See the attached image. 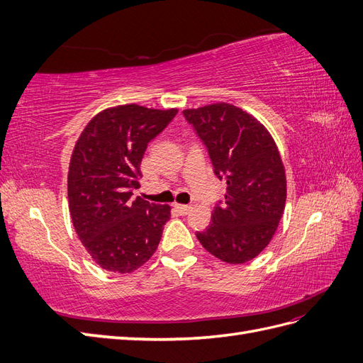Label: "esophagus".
I'll return each instance as SVG.
<instances>
[{"label":"esophagus","mask_w":363,"mask_h":363,"mask_svg":"<svg viewBox=\"0 0 363 363\" xmlns=\"http://www.w3.org/2000/svg\"><path fill=\"white\" fill-rule=\"evenodd\" d=\"M175 208H177V211L180 212V215H188L192 207L188 206V204H175Z\"/></svg>","instance_id":"1"}]
</instances>
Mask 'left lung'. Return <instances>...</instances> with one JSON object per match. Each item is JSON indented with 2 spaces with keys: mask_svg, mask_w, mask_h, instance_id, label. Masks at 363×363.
Segmentation results:
<instances>
[{
  "mask_svg": "<svg viewBox=\"0 0 363 363\" xmlns=\"http://www.w3.org/2000/svg\"><path fill=\"white\" fill-rule=\"evenodd\" d=\"M207 150L213 174L227 183L212 224L196 233L201 245L227 263L260 255L276 233L286 203V177L271 135L240 108L218 103L183 112Z\"/></svg>",
  "mask_w": 363,
  "mask_h": 363,
  "instance_id": "obj_1",
  "label": "left lung"
}]
</instances>
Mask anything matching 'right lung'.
I'll list each match as a JSON object with an SVG mask.
<instances>
[{
  "label": "right lung",
  "instance_id": "right-lung-1",
  "mask_svg": "<svg viewBox=\"0 0 363 363\" xmlns=\"http://www.w3.org/2000/svg\"><path fill=\"white\" fill-rule=\"evenodd\" d=\"M175 108L136 104L107 108L77 140L68 174L72 224L92 259L107 271L128 274L155 255L169 206L131 199L139 188L147 145L169 125Z\"/></svg>",
  "mask_w": 363,
  "mask_h": 363
}]
</instances>
